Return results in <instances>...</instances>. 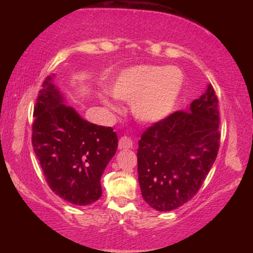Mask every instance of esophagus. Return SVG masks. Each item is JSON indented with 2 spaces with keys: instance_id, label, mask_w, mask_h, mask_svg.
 <instances>
[{
  "instance_id": "1",
  "label": "esophagus",
  "mask_w": 253,
  "mask_h": 253,
  "mask_svg": "<svg viewBox=\"0 0 253 253\" xmlns=\"http://www.w3.org/2000/svg\"><path fill=\"white\" fill-rule=\"evenodd\" d=\"M118 147L119 149H128L132 147V140L127 136H123L121 137L118 143Z\"/></svg>"
}]
</instances>
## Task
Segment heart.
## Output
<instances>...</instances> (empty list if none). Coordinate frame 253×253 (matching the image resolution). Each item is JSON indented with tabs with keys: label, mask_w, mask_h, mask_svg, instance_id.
Returning a JSON list of instances; mask_svg holds the SVG:
<instances>
[{
	"label": "heart",
	"mask_w": 253,
	"mask_h": 253,
	"mask_svg": "<svg viewBox=\"0 0 253 253\" xmlns=\"http://www.w3.org/2000/svg\"><path fill=\"white\" fill-rule=\"evenodd\" d=\"M184 83L177 67L137 65L127 68L111 83L115 98L132 102L135 116L146 123H156L172 114Z\"/></svg>",
	"instance_id": "1"
}]
</instances>
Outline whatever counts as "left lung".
<instances>
[{"mask_svg":"<svg viewBox=\"0 0 253 253\" xmlns=\"http://www.w3.org/2000/svg\"><path fill=\"white\" fill-rule=\"evenodd\" d=\"M219 100L209 84L188 110L175 111L143 132L137 170L149 207L172 211L198 193L219 152Z\"/></svg>","mask_w":253,"mask_h":253,"instance_id":"left-lung-1","label":"left lung"}]
</instances>
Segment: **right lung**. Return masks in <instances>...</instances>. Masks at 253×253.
Returning <instances> with one entry per match:
<instances>
[{"mask_svg": "<svg viewBox=\"0 0 253 253\" xmlns=\"http://www.w3.org/2000/svg\"><path fill=\"white\" fill-rule=\"evenodd\" d=\"M48 76L34 106L32 146L52 192L76 205L100 198V177L118 146L111 127L81 118Z\"/></svg>", "mask_w": 253, "mask_h": 253, "instance_id": "1", "label": "right lung"}]
</instances>
